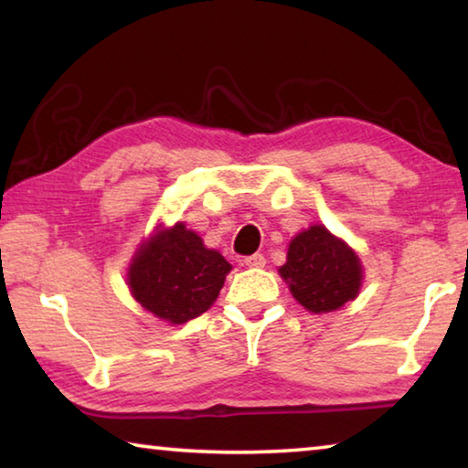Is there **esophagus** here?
Here are the masks:
<instances>
[{"mask_svg":"<svg viewBox=\"0 0 468 468\" xmlns=\"http://www.w3.org/2000/svg\"><path fill=\"white\" fill-rule=\"evenodd\" d=\"M243 264L250 266V268H264L266 258L262 256V253H253V256H248L243 260Z\"/></svg>","mask_w":468,"mask_h":468,"instance_id":"esophagus-1","label":"esophagus"}]
</instances>
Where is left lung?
<instances>
[{
    "label": "left lung",
    "instance_id": "1",
    "mask_svg": "<svg viewBox=\"0 0 468 468\" xmlns=\"http://www.w3.org/2000/svg\"><path fill=\"white\" fill-rule=\"evenodd\" d=\"M279 272L301 305L312 314L336 312L359 295L361 260L324 225H312L289 243Z\"/></svg>",
    "mask_w": 468,
    "mask_h": 468
}]
</instances>
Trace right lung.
Wrapping results in <instances>:
<instances>
[{
    "label": "right lung",
    "instance_id": "right-lung-1",
    "mask_svg": "<svg viewBox=\"0 0 468 468\" xmlns=\"http://www.w3.org/2000/svg\"><path fill=\"white\" fill-rule=\"evenodd\" d=\"M231 264L177 223L140 245L128 268L133 299L169 324H186L215 303Z\"/></svg>",
    "mask_w": 468,
    "mask_h": 468
}]
</instances>
